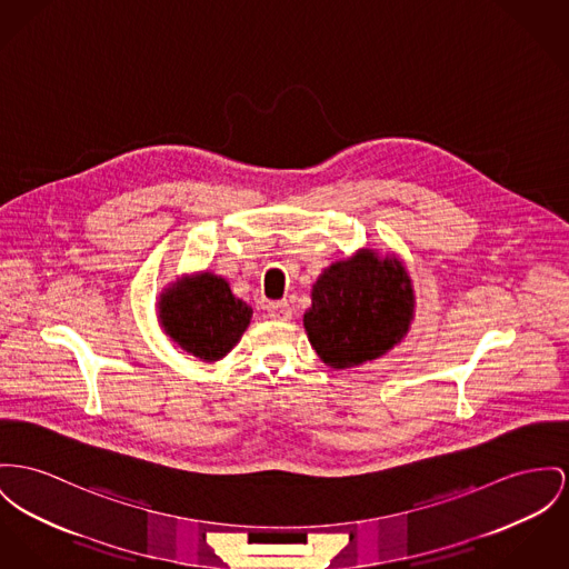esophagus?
Returning a JSON list of instances; mask_svg holds the SVG:
<instances>
[{
    "instance_id": "esophagus-1",
    "label": "esophagus",
    "mask_w": 569,
    "mask_h": 569,
    "mask_svg": "<svg viewBox=\"0 0 569 569\" xmlns=\"http://www.w3.org/2000/svg\"><path fill=\"white\" fill-rule=\"evenodd\" d=\"M267 312L276 321H289L291 319V306L287 302H271L267 306Z\"/></svg>"
}]
</instances>
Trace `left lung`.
Masks as SVG:
<instances>
[{"label": "left lung", "instance_id": "left-lung-1", "mask_svg": "<svg viewBox=\"0 0 569 569\" xmlns=\"http://www.w3.org/2000/svg\"><path fill=\"white\" fill-rule=\"evenodd\" d=\"M412 317L415 289L401 261L358 250L317 278L303 328L328 367L349 369L401 342Z\"/></svg>", "mask_w": 569, "mask_h": 569}]
</instances>
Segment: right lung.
Masks as SVG:
<instances>
[{
    "instance_id": "add662e5",
    "label": "right lung",
    "mask_w": 569,
    "mask_h": 569,
    "mask_svg": "<svg viewBox=\"0 0 569 569\" xmlns=\"http://www.w3.org/2000/svg\"><path fill=\"white\" fill-rule=\"evenodd\" d=\"M250 319L252 308L232 296L222 276L209 271L170 284L159 298V321L166 335L204 362L224 358Z\"/></svg>"
}]
</instances>
